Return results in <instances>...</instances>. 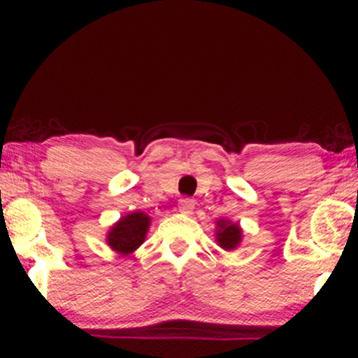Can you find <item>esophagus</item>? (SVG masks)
<instances>
[{
	"instance_id": "34e87169",
	"label": "esophagus",
	"mask_w": 358,
	"mask_h": 358,
	"mask_svg": "<svg viewBox=\"0 0 358 358\" xmlns=\"http://www.w3.org/2000/svg\"><path fill=\"white\" fill-rule=\"evenodd\" d=\"M193 208H195V200L182 199L178 202V210L185 213V215H190V213L193 212Z\"/></svg>"
}]
</instances>
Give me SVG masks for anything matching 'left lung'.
Listing matches in <instances>:
<instances>
[{"mask_svg": "<svg viewBox=\"0 0 358 358\" xmlns=\"http://www.w3.org/2000/svg\"><path fill=\"white\" fill-rule=\"evenodd\" d=\"M215 237H217V242H219V245L222 249L232 250L241 244L242 229L239 227V224H232V222L220 219V220H217Z\"/></svg>", "mask_w": 358, "mask_h": 358, "instance_id": "obj_1", "label": "left lung"}]
</instances>
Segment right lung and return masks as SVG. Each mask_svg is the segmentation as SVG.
Here are the masks:
<instances>
[{"mask_svg": "<svg viewBox=\"0 0 358 358\" xmlns=\"http://www.w3.org/2000/svg\"><path fill=\"white\" fill-rule=\"evenodd\" d=\"M150 222V217L143 212L127 213L109 229L106 241H108L110 249L122 254V256H127L145 242Z\"/></svg>", "mask_w": 358, "mask_h": 358, "instance_id": "right-lung-1", "label": "right lung"}]
</instances>
